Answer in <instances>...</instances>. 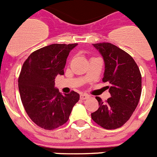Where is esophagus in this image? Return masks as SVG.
<instances>
[{"mask_svg":"<svg viewBox=\"0 0 157 157\" xmlns=\"http://www.w3.org/2000/svg\"><path fill=\"white\" fill-rule=\"evenodd\" d=\"M80 99L82 100H84V99H87V98H89V95H87V94H81L80 96Z\"/></svg>","mask_w":157,"mask_h":157,"instance_id":"obj_1","label":"esophagus"}]
</instances>
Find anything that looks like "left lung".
I'll list each match as a JSON object with an SVG mask.
<instances>
[{
	"instance_id": "obj_1",
	"label": "left lung",
	"mask_w": 157,
	"mask_h": 157,
	"mask_svg": "<svg viewBox=\"0 0 157 157\" xmlns=\"http://www.w3.org/2000/svg\"><path fill=\"white\" fill-rule=\"evenodd\" d=\"M102 56L105 73L111 97L105 101L96 97L99 108L91 119L108 130L122 127L133 114L142 94V75L138 65L128 53L111 43L93 44Z\"/></svg>"
}]
</instances>
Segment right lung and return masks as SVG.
Here are the masks:
<instances>
[{
  "instance_id": "add662e5",
  "label": "right lung",
  "mask_w": 157,
  "mask_h": 157,
  "mask_svg": "<svg viewBox=\"0 0 157 157\" xmlns=\"http://www.w3.org/2000/svg\"><path fill=\"white\" fill-rule=\"evenodd\" d=\"M77 44H53L31 53L19 74L21 101L31 121L45 130L66 124L79 101L78 93L62 94L55 87V77L64 74L66 59Z\"/></svg>"
}]
</instances>
